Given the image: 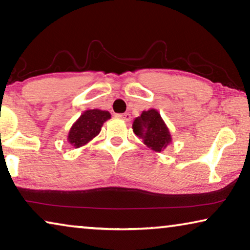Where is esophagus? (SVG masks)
I'll return each instance as SVG.
<instances>
[{
  "instance_id": "1",
  "label": "esophagus",
  "mask_w": 250,
  "mask_h": 250,
  "mask_svg": "<svg viewBox=\"0 0 250 250\" xmlns=\"http://www.w3.org/2000/svg\"><path fill=\"white\" fill-rule=\"evenodd\" d=\"M119 118L124 119V120L125 121H130V119H131V115H130L129 113H121V114H118Z\"/></svg>"
}]
</instances>
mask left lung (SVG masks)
<instances>
[{
    "mask_svg": "<svg viewBox=\"0 0 250 250\" xmlns=\"http://www.w3.org/2000/svg\"><path fill=\"white\" fill-rule=\"evenodd\" d=\"M133 132L144 140V144L155 152H161L171 142L168 129L156 110L144 111L132 124Z\"/></svg>",
    "mask_w": 250,
    "mask_h": 250,
    "instance_id": "obj_1",
    "label": "left lung"
}]
</instances>
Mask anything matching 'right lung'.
<instances>
[{
    "instance_id": "1",
    "label": "right lung",
    "mask_w": 250,
    "mask_h": 250,
    "mask_svg": "<svg viewBox=\"0 0 250 250\" xmlns=\"http://www.w3.org/2000/svg\"><path fill=\"white\" fill-rule=\"evenodd\" d=\"M110 118L111 114L107 111L95 108L83 112L70 129L68 136L69 143L75 147L85 145L100 133L102 125Z\"/></svg>"
}]
</instances>
